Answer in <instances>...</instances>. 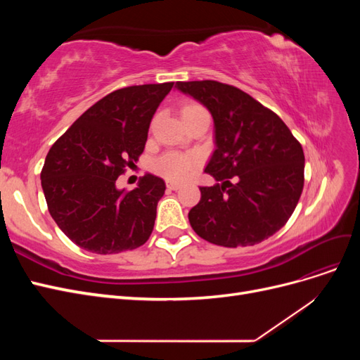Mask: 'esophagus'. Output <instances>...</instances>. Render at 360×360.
<instances>
[{"label":"esophagus","mask_w":360,"mask_h":360,"mask_svg":"<svg viewBox=\"0 0 360 360\" xmlns=\"http://www.w3.org/2000/svg\"><path fill=\"white\" fill-rule=\"evenodd\" d=\"M180 186L181 184L177 181H167V188L171 191H177V189H180Z\"/></svg>","instance_id":"obj_1"}]
</instances>
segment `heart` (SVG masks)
Instances as JSON below:
<instances>
[{
  "label": "heart",
  "instance_id": "heart-1",
  "mask_svg": "<svg viewBox=\"0 0 360 360\" xmlns=\"http://www.w3.org/2000/svg\"><path fill=\"white\" fill-rule=\"evenodd\" d=\"M181 118L195 114L207 112L200 103H186L181 108ZM200 165V158L195 153H180V151H167L153 162V171L168 180H183Z\"/></svg>",
  "mask_w": 360,
  "mask_h": 360
}]
</instances>
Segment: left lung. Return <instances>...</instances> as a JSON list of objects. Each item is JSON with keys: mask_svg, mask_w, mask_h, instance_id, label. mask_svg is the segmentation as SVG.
<instances>
[{"mask_svg": "<svg viewBox=\"0 0 360 360\" xmlns=\"http://www.w3.org/2000/svg\"><path fill=\"white\" fill-rule=\"evenodd\" d=\"M210 111L214 122L212 159L204 172L214 186L200 188L189 222L204 240L252 246L287 224L304 181V155L287 124L237 86L217 81L177 82ZM233 183H231V179Z\"/></svg>", "mask_w": 360, "mask_h": 360, "instance_id": "1", "label": "left lung"}]
</instances>
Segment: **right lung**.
Instances as JSON below:
<instances>
[{
    "label": "right lung",
    "instance_id": "add662e5",
    "mask_svg": "<svg viewBox=\"0 0 360 360\" xmlns=\"http://www.w3.org/2000/svg\"><path fill=\"white\" fill-rule=\"evenodd\" d=\"M172 85H132L110 93L51 147L41 188L52 219L75 245L106 255L148 240L165 181L146 174L134 191H118L115 181L143 155L151 118Z\"/></svg>",
    "mask_w": 360,
    "mask_h": 360
}]
</instances>
